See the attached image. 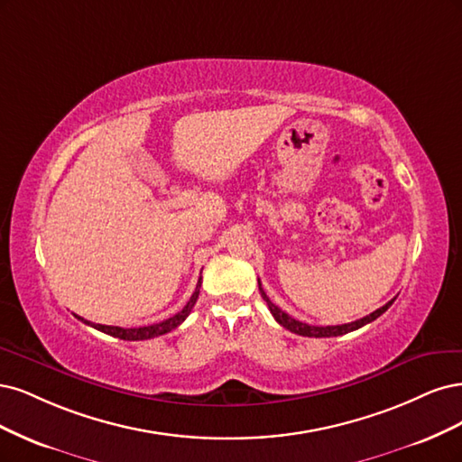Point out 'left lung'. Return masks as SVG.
<instances>
[{
	"mask_svg": "<svg viewBox=\"0 0 462 462\" xmlns=\"http://www.w3.org/2000/svg\"><path fill=\"white\" fill-rule=\"evenodd\" d=\"M259 290H261L263 300L266 301V305H269V309H271V312H273V317L276 319V322H278L280 326H284L286 330H290V332H293V334H300V336H307V337H332V336H344V334H347V332L359 330L361 326H365V324H368V322H372V320H376L380 315H383V312L388 310V309L392 307V303L395 301V297H393V300L385 303L383 307H380V309H376L374 312H370V315H366V317H363V319H359V320H355V322H349V324H339V326H310V324L295 320L293 317L288 315V312H284L278 305H274V303L269 300V295H266L264 290L261 288V282H259Z\"/></svg>",
	"mask_w": 462,
	"mask_h": 462,
	"instance_id": "left-lung-1",
	"label": "left lung"
}]
</instances>
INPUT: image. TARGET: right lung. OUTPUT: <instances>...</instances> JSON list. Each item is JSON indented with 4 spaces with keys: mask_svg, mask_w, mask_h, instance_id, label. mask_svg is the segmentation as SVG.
<instances>
[{
    "mask_svg": "<svg viewBox=\"0 0 462 462\" xmlns=\"http://www.w3.org/2000/svg\"><path fill=\"white\" fill-rule=\"evenodd\" d=\"M199 288H201V278L198 280L196 291L191 293L189 301L186 303V307H184L180 312H176L174 317H171V319H167V320H162V322H157V324H150V326H142V328H121V326L92 324L90 320H84V319H82V317H79V315H74V317H77L79 320H82L84 324H92L96 330H99V332H103V334H109V336H113V337H118V339H126V341L152 339V337L162 336V334H167V332H171V330L178 328V326H180V324L186 320V317L189 315V310L193 309V305H196V301H198V297H199Z\"/></svg>",
    "mask_w": 462,
    "mask_h": 462,
    "instance_id": "right-lung-1",
    "label": "right lung"
}]
</instances>
